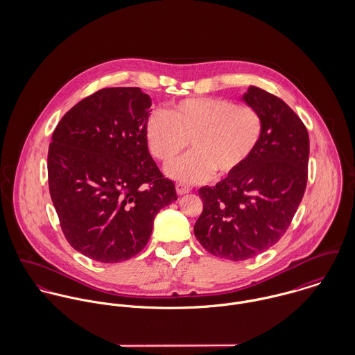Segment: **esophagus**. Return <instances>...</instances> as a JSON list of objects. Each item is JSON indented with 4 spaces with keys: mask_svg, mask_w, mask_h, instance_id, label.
<instances>
[{
    "mask_svg": "<svg viewBox=\"0 0 355 355\" xmlns=\"http://www.w3.org/2000/svg\"><path fill=\"white\" fill-rule=\"evenodd\" d=\"M176 193L179 196H184V194L190 193V187H187V186H184L182 183H176Z\"/></svg>",
    "mask_w": 355,
    "mask_h": 355,
    "instance_id": "esophagus-1",
    "label": "esophagus"
}]
</instances>
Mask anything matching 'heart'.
Instances as JSON below:
<instances>
[{"instance_id": "heart-1", "label": "heart", "mask_w": 355, "mask_h": 355, "mask_svg": "<svg viewBox=\"0 0 355 355\" xmlns=\"http://www.w3.org/2000/svg\"><path fill=\"white\" fill-rule=\"evenodd\" d=\"M263 132L257 109L221 97H196L175 103L166 113L154 110L146 121V142L153 157L172 164L168 175L183 183H200L213 176H232L253 157Z\"/></svg>"}]
</instances>
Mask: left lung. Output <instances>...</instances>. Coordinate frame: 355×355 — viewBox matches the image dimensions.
<instances>
[{"label": "left lung", "instance_id": "1", "mask_svg": "<svg viewBox=\"0 0 355 355\" xmlns=\"http://www.w3.org/2000/svg\"><path fill=\"white\" fill-rule=\"evenodd\" d=\"M243 100L262 117L261 142L239 172L198 190L203 209L194 225L205 250L231 261L253 258L282 239L307 183L309 134L300 116L259 87H249Z\"/></svg>", "mask_w": 355, "mask_h": 355}]
</instances>
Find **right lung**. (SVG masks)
Returning a JSON list of instances; mask_svg holds the SVG:
<instances>
[{
    "mask_svg": "<svg viewBox=\"0 0 355 355\" xmlns=\"http://www.w3.org/2000/svg\"><path fill=\"white\" fill-rule=\"evenodd\" d=\"M150 105L139 87L102 89L71 107L51 137L49 191L62 234L98 262L141 253L155 214L178 200L148 149Z\"/></svg>",
    "mask_w": 355,
    "mask_h": 355,
    "instance_id": "add662e5",
    "label": "right lung"
}]
</instances>
